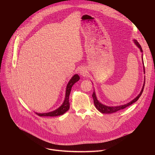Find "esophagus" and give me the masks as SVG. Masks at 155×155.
Returning a JSON list of instances; mask_svg holds the SVG:
<instances>
[{"label": "esophagus", "instance_id": "34e87169", "mask_svg": "<svg viewBox=\"0 0 155 155\" xmlns=\"http://www.w3.org/2000/svg\"><path fill=\"white\" fill-rule=\"evenodd\" d=\"M86 69L84 68H80L79 71H78V73L81 75H85L86 74Z\"/></svg>", "mask_w": 155, "mask_h": 155}]
</instances>
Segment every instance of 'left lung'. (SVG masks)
<instances>
[{
  "instance_id": "left-lung-1",
  "label": "left lung",
  "mask_w": 155,
  "mask_h": 155,
  "mask_svg": "<svg viewBox=\"0 0 155 155\" xmlns=\"http://www.w3.org/2000/svg\"><path fill=\"white\" fill-rule=\"evenodd\" d=\"M134 41L136 45H137V47L140 49V51L142 53L143 51H142V47L140 45V44L138 43V41L136 40H134ZM142 61H143V72H144V74H145V67H144V64H143V54L142 56ZM145 79H144V83H143V87L142 88V90L140 93V94L135 98L133 100H132V101H130V102L126 104H124V105H119V106H114V107H110V106H107V105H105L102 104H101L97 99V97L96 96V93L94 91L93 92V94L92 95L93 96V100H94V105L96 107V108L99 110V111L102 113V114H112V113H114V112H116L117 111H119V110H123L124 108H125L126 107L130 105L131 104H132L133 103H134L135 102H136L139 98L140 97V96L142 95V93H143V88H144V86H145Z\"/></svg>"
}]
</instances>
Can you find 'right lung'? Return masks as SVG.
<instances>
[{"label": "right lung", "instance_id": "right-lung-1", "mask_svg": "<svg viewBox=\"0 0 155 155\" xmlns=\"http://www.w3.org/2000/svg\"><path fill=\"white\" fill-rule=\"evenodd\" d=\"M80 80V77L78 75L75 74L74 75L72 78L69 81L67 87H66V91H65V97L63 104L56 110H54L53 112H50L48 113H43V114H38L36 113L39 117H57L59 115H63L69 109L70 104H69V95L71 91V88L72 86L77 82Z\"/></svg>", "mask_w": 155, "mask_h": 155}]
</instances>
